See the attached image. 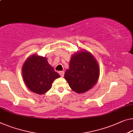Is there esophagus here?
I'll use <instances>...</instances> for the list:
<instances>
[{
  "label": "esophagus",
  "mask_w": 133,
  "mask_h": 133,
  "mask_svg": "<svg viewBox=\"0 0 133 133\" xmlns=\"http://www.w3.org/2000/svg\"><path fill=\"white\" fill-rule=\"evenodd\" d=\"M59 74H60V76L61 77H63L64 76V72H63V71H60V72H59Z\"/></svg>",
  "instance_id": "34e87169"
}]
</instances>
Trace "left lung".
<instances>
[{"mask_svg": "<svg viewBox=\"0 0 133 133\" xmlns=\"http://www.w3.org/2000/svg\"><path fill=\"white\" fill-rule=\"evenodd\" d=\"M99 67L90 52L81 51L72 56L69 69L64 78L72 90L83 93L90 90L96 84L100 74Z\"/></svg>", "mask_w": 133, "mask_h": 133, "instance_id": "obj_1", "label": "left lung"}]
</instances>
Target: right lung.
Listing matches in <instances>:
<instances>
[{"instance_id":"right-lung-1","label":"right lung","mask_w":133,"mask_h":133,"mask_svg":"<svg viewBox=\"0 0 133 133\" xmlns=\"http://www.w3.org/2000/svg\"><path fill=\"white\" fill-rule=\"evenodd\" d=\"M23 77L29 90L43 94L50 90L55 79L60 78L45 57L33 55L27 59L22 69Z\"/></svg>"}]
</instances>
